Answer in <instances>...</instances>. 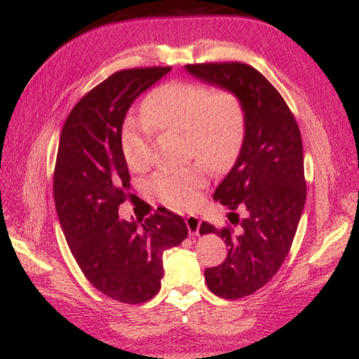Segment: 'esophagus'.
Returning <instances> with one entry per match:
<instances>
[{
  "label": "esophagus",
  "mask_w": 359,
  "mask_h": 359,
  "mask_svg": "<svg viewBox=\"0 0 359 359\" xmlns=\"http://www.w3.org/2000/svg\"><path fill=\"white\" fill-rule=\"evenodd\" d=\"M185 224H187L189 234L199 236V230H201V219L199 217L194 216V215H189L185 219Z\"/></svg>",
  "instance_id": "34e87169"
}]
</instances>
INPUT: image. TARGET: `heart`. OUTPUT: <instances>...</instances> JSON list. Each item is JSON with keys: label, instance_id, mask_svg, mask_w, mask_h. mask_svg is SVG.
<instances>
[{"label": "heart", "instance_id": "heart-1", "mask_svg": "<svg viewBox=\"0 0 359 359\" xmlns=\"http://www.w3.org/2000/svg\"><path fill=\"white\" fill-rule=\"evenodd\" d=\"M144 120H128L121 131V151L129 168L140 170L151 160L152 128L185 133L187 149L212 171L225 170L238 156L245 133V111L228 89L212 93L202 83L172 81L157 88L143 102ZM207 184L201 165L163 170L149 189L160 201L191 208Z\"/></svg>", "mask_w": 359, "mask_h": 359}]
</instances>
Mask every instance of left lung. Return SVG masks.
I'll return each mask as SVG.
<instances>
[{
    "label": "left lung",
    "instance_id": "left-lung-1",
    "mask_svg": "<svg viewBox=\"0 0 359 359\" xmlns=\"http://www.w3.org/2000/svg\"><path fill=\"white\" fill-rule=\"evenodd\" d=\"M194 79L239 97L245 133L233 168L215 191L224 207L243 211L228 219L239 231L202 222L201 234L215 233L226 243L225 261L205 270L212 293L238 299L264 287L292 247L306 205L301 133L292 111L271 83L243 63L187 65Z\"/></svg>",
    "mask_w": 359,
    "mask_h": 359
}]
</instances>
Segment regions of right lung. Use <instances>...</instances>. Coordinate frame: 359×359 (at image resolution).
<instances>
[{"instance_id":"add662e5","label":"right lung","mask_w":359,"mask_h":359,"mask_svg":"<svg viewBox=\"0 0 359 359\" xmlns=\"http://www.w3.org/2000/svg\"><path fill=\"white\" fill-rule=\"evenodd\" d=\"M171 67L112 74L66 118L53 174V199L72 256L98 292L125 304L154 297L163 278V251L187 239L179 215L162 208L148 219L118 217L129 196L121 128L135 98Z\"/></svg>"}]
</instances>
